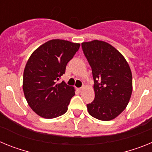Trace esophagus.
I'll use <instances>...</instances> for the list:
<instances>
[{
    "instance_id": "1",
    "label": "esophagus",
    "mask_w": 152,
    "mask_h": 152,
    "mask_svg": "<svg viewBox=\"0 0 152 152\" xmlns=\"http://www.w3.org/2000/svg\"><path fill=\"white\" fill-rule=\"evenodd\" d=\"M84 88H85V87H84V86H83L82 88H78V91H80V92H81V91H84Z\"/></svg>"
}]
</instances>
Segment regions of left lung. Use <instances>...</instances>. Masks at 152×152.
Masks as SVG:
<instances>
[{
    "instance_id": "1",
    "label": "left lung",
    "mask_w": 152,
    "mask_h": 152,
    "mask_svg": "<svg viewBox=\"0 0 152 152\" xmlns=\"http://www.w3.org/2000/svg\"><path fill=\"white\" fill-rule=\"evenodd\" d=\"M83 52L94 80L95 98L87 104L89 114L103 121L117 117L129 102L132 76L124 56L112 45L100 40L84 42Z\"/></svg>"
}]
</instances>
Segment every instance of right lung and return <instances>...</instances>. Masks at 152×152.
Returning <instances> with one entry per match:
<instances>
[{"mask_svg":"<svg viewBox=\"0 0 152 152\" xmlns=\"http://www.w3.org/2000/svg\"><path fill=\"white\" fill-rule=\"evenodd\" d=\"M80 45L52 39L38 47L29 58L24 68L23 90L28 105L41 117L53 119L68 110L75 88L64 81L58 84L57 80Z\"/></svg>","mask_w":152,"mask_h":152,"instance_id":"add662e5","label":"right lung"}]
</instances>
